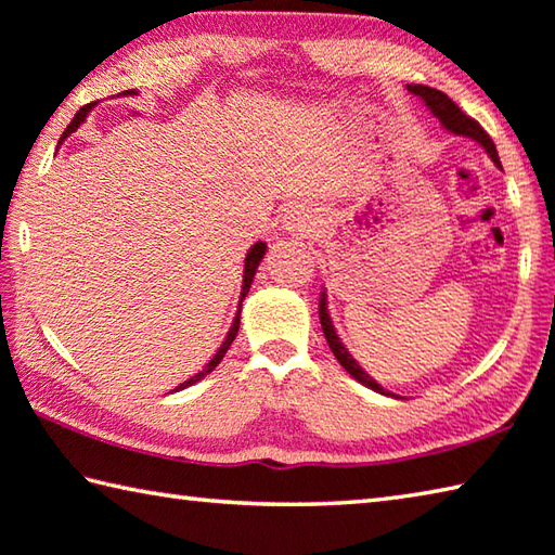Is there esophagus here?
Returning a JSON list of instances; mask_svg holds the SVG:
<instances>
[{"instance_id": "1", "label": "esophagus", "mask_w": 555, "mask_h": 555, "mask_svg": "<svg viewBox=\"0 0 555 555\" xmlns=\"http://www.w3.org/2000/svg\"><path fill=\"white\" fill-rule=\"evenodd\" d=\"M284 223H286L288 233H294V235H298V237H308V235L312 233V230H315V218H312L310 210L300 208V206L288 210Z\"/></svg>"}]
</instances>
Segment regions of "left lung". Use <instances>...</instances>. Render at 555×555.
I'll use <instances>...</instances> for the list:
<instances>
[{
    "label": "left lung",
    "mask_w": 555,
    "mask_h": 555,
    "mask_svg": "<svg viewBox=\"0 0 555 555\" xmlns=\"http://www.w3.org/2000/svg\"><path fill=\"white\" fill-rule=\"evenodd\" d=\"M408 92L420 96L422 102H425V106L431 111V114H435L441 120V126H444L447 130H451V133L466 135L470 140H476L478 145L486 147V153L492 157V163L500 167L498 150H495V143H492V140H490V135L480 128L478 120H473L470 116L463 114V111L456 104H453L444 92H439V89H431V87H425V85H408ZM320 325H322V332H325V339H327V345L332 349V354H335V359L339 361L341 369H345L349 376H354L359 383H364V386L371 388V390L383 392V396H392V392L383 390V386H378V383L357 364V359L349 354L347 347L341 345V339L337 337L335 325H332V318H330V312H327V294H325V291H322V294H320ZM392 398H396V396H392Z\"/></svg>",
    "instance_id": "left-lung-1"
}]
</instances>
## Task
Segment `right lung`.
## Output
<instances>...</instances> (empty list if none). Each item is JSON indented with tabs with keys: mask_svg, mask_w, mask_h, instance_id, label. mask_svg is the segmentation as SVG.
Returning a JSON list of instances; mask_svg holds the SVG:
<instances>
[{
	"mask_svg": "<svg viewBox=\"0 0 555 555\" xmlns=\"http://www.w3.org/2000/svg\"><path fill=\"white\" fill-rule=\"evenodd\" d=\"M124 94H135V89H128V92H124ZM89 108H92V106H85L82 111H77V116L73 118V124H69V126L65 128V135H63V138H67L69 133H75V130L79 128V124H85ZM264 251H267V245H264V243H255V245L249 247V251H247V257H245V271H243V294H240V308H243V298L247 296V291H249V286H251V279H255V274H257V267H259L261 257H264ZM237 327H240V310H237V318H235V322H233V327H230V332H228L225 341H223V345H220V349L216 351V357L210 359L208 364H206V369H201L196 376H191L189 380L181 383V386H177V390L186 388V386H194L196 380L208 376L210 371H214V369L220 364V359L225 357V351L230 349V345H233V339H235V335H237Z\"/></svg>",
	"mask_w": 555,
	"mask_h": 555,
	"instance_id": "add662e5",
	"label": "right lung"
}]
</instances>
